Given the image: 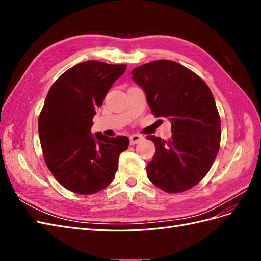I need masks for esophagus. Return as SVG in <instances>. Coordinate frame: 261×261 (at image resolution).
I'll use <instances>...</instances> for the list:
<instances>
[{"label": "esophagus", "mask_w": 261, "mask_h": 261, "mask_svg": "<svg viewBox=\"0 0 261 261\" xmlns=\"http://www.w3.org/2000/svg\"><path fill=\"white\" fill-rule=\"evenodd\" d=\"M144 137L141 135H138V134H134V135H130L129 140H130V145H135L137 143H139L140 140H143Z\"/></svg>", "instance_id": "34e87169"}]
</instances>
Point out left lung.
<instances>
[{"mask_svg":"<svg viewBox=\"0 0 261 261\" xmlns=\"http://www.w3.org/2000/svg\"><path fill=\"white\" fill-rule=\"evenodd\" d=\"M132 78L151 112L172 124L168 141L147 136L155 146L148 178L167 193L187 191L206 176L219 152L221 122L212 92L199 76L169 60L134 68Z\"/></svg>","mask_w":261,"mask_h":261,"instance_id":"obj_1","label":"left lung"}]
</instances>
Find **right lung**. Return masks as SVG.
Masks as SVG:
<instances>
[{
	"mask_svg": "<svg viewBox=\"0 0 261 261\" xmlns=\"http://www.w3.org/2000/svg\"><path fill=\"white\" fill-rule=\"evenodd\" d=\"M125 70V64L82 62L62 74L46 94L38 122L43 156L53 176L70 192L98 193L115 177L118 156L129 139L92 135L91 127L106 94Z\"/></svg>",
	"mask_w": 261,
	"mask_h": 261,
	"instance_id": "right-lung-1",
	"label": "right lung"
}]
</instances>
